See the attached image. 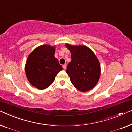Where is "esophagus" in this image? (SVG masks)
I'll return each instance as SVG.
<instances>
[{"instance_id": "34e87169", "label": "esophagus", "mask_w": 132, "mask_h": 132, "mask_svg": "<svg viewBox=\"0 0 132 132\" xmlns=\"http://www.w3.org/2000/svg\"><path fill=\"white\" fill-rule=\"evenodd\" d=\"M62 67H63V69H66V64H63V65L62 66Z\"/></svg>"}]
</instances>
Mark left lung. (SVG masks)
Masks as SVG:
<instances>
[{
  "label": "left lung",
  "mask_w": 132,
  "mask_h": 132,
  "mask_svg": "<svg viewBox=\"0 0 132 132\" xmlns=\"http://www.w3.org/2000/svg\"><path fill=\"white\" fill-rule=\"evenodd\" d=\"M66 47L71 53L72 60L67 67L66 73L72 84L82 92L93 88L99 81L101 71L97 57L85 45L66 44Z\"/></svg>",
  "instance_id": "obj_1"
}]
</instances>
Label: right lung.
<instances>
[{"mask_svg":"<svg viewBox=\"0 0 132 132\" xmlns=\"http://www.w3.org/2000/svg\"><path fill=\"white\" fill-rule=\"evenodd\" d=\"M55 47L42 45L30 54L25 71L30 83L39 90L48 88L54 81L57 74L63 70L54 57Z\"/></svg>","mask_w":132,"mask_h":132,"instance_id":"obj_1","label":"right lung"}]
</instances>
